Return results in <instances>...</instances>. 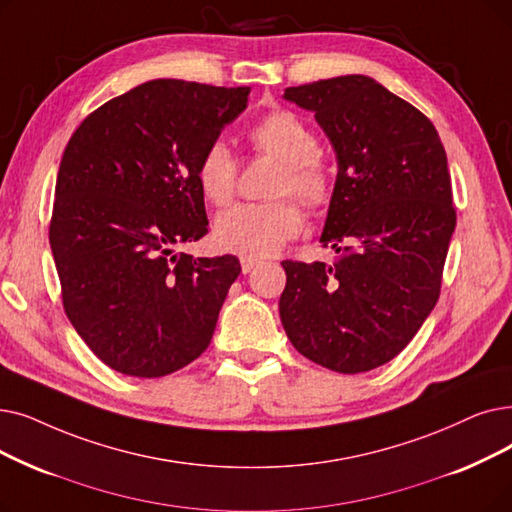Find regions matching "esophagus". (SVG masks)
<instances>
[{
    "label": "esophagus",
    "mask_w": 512,
    "mask_h": 512,
    "mask_svg": "<svg viewBox=\"0 0 512 512\" xmlns=\"http://www.w3.org/2000/svg\"><path fill=\"white\" fill-rule=\"evenodd\" d=\"M257 259H253V257H240V268H242V272L244 274H249V272H253L255 268H257Z\"/></svg>",
    "instance_id": "1"
}]
</instances>
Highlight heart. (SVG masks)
Masks as SVG:
<instances>
[{"label":"heart","instance_id":"b5f03b06","mask_svg":"<svg viewBox=\"0 0 512 512\" xmlns=\"http://www.w3.org/2000/svg\"><path fill=\"white\" fill-rule=\"evenodd\" d=\"M251 142L282 163L272 196H293L301 205L314 207L326 201L330 175L318 157L320 142L301 117L278 110L263 117L249 131ZM198 186L217 207L228 205L236 188V163L224 142H213L203 152L196 169ZM301 215L293 203H242L221 213L215 221V242L224 251L242 257H270L301 232Z\"/></svg>","mask_w":512,"mask_h":512}]
</instances>
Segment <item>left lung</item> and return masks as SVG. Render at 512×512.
<instances>
[{
  "label": "left lung",
  "instance_id": "left-lung-1",
  "mask_svg": "<svg viewBox=\"0 0 512 512\" xmlns=\"http://www.w3.org/2000/svg\"><path fill=\"white\" fill-rule=\"evenodd\" d=\"M337 154L320 242L339 257L282 261L280 320L295 349L358 374L393 360L429 318L456 228L448 157L433 123L366 75L286 87Z\"/></svg>",
  "mask_w": 512,
  "mask_h": 512
}]
</instances>
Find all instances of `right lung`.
Instances as JSON below:
<instances>
[{
	"mask_svg": "<svg viewBox=\"0 0 512 512\" xmlns=\"http://www.w3.org/2000/svg\"><path fill=\"white\" fill-rule=\"evenodd\" d=\"M249 94L146 81L94 110L64 148L50 224L64 311L121 374L159 379L211 343L240 261L175 249L207 234L196 169Z\"/></svg>",
	"mask_w": 512,
	"mask_h": 512,
	"instance_id": "obj_1",
	"label": "right lung"
}]
</instances>
